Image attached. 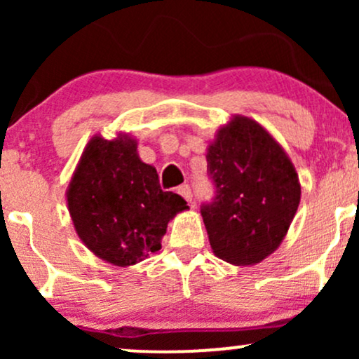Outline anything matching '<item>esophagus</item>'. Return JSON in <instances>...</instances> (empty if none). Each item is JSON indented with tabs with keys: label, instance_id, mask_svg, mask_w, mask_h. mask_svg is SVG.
Wrapping results in <instances>:
<instances>
[{
	"label": "esophagus",
	"instance_id": "34e87169",
	"mask_svg": "<svg viewBox=\"0 0 359 359\" xmlns=\"http://www.w3.org/2000/svg\"><path fill=\"white\" fill-rule=\"evenodd\" d=\"M177 192L180 194V196L184 197L185 201H187V203H191L192 201V191H191V187H189L187 184H184V185H180L179 189H177Z\"/></svg>",
	"mask_w": 359,
	"mask_h": 359
}]
</instances>
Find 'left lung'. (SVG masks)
I'll return each instance as SVG.
<instances>
[{
	"instance_id": "left-lung-1",
	"label": "left lung",
	"mask_w": 359,
	"mask_h": 359,
	"mask_svg": "<svg viewBox=\"0 0 359 359\" xmlns=\"http://www.w3.org/2000/svg\"><path fill=\"white\" fill-rule=\"evenodd\" d=\"M216 197L201 208L212 253L233 265H257L283 241L300 203L287 151L258 121L234 114L208 147Z\"/></svg>"
}]
</instances>
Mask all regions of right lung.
I'll return each mask as SVG.
<instances>
[{
  "mask_svg": "<svg viewBox=\"0 0 359 359\" xmlns=\"http://www.w3.org/2000/svg\"><path fill=\"white\" fill-rule=\"evenodd\" d=\"M130 133L94 135L69 182L67 208L77 236L97 258L131 266L162 248L168 221L189 205L163 192L154 165L142 162Z\"/></svg>",
  "mask_w": 359,
  "mask_h": 359,
  "instance_id": "right-lung-1",
  "label": "right lung"
}]
</instances>
